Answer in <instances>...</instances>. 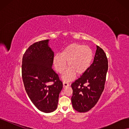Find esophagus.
I'll return each instance as SVG.
<instances>
[{
  "label": "esophagus",
  "mask_w": 129,
  "mask_h": 129,
  "mask_svg": "<svg viewBox=\"0 0 129 129\" xmlns=\"http://www.w3.org/2000/svg\"><path fill=\"white\" fill-rule=\"evenodd\" d=\"M63 86L65 87H68V86H69V85H70L69 83H68L67 82H66V81L63 82Z\"/></svg>",
  "instance_id": "esophagus-1"
}]
</instances>
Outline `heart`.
Instances as JSON below:
<instances>
[{
    "label": "heart",
    "instance_id": "heart-1",
    "mask_svg": "<svg viewBox=\"0 0 129 129\" xmlns=\"http://www.w3.org/2000/svg\"><path fill=\"white\" fill-rule=\"evenodd\" d=\"M93 58L91 48L88 46L74 43L66 47L61 54H57L54 57L53 63L56 71L61 74L67 67L68 69L63 79L70 81L75 77L83 75L90 67Z\"/></svg>",
    "mask_w": 129,
    "mask_h": 129
}]
</instances>
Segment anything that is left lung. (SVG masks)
Returning <instances> with one entry per match:
<instances>
[{
  "mask_svg": "<svg viewBox=\"0 0 129 129\" xmlns=\"http://www.w3.org/2000/svg\"><path fill=\"white\" fill-rule=\"evenodd\" d=\"M108 62L104 50L97 46L94 60L90 67L71 86L72 103L78 112H87L98 102L104 89Z\"/></svg>",
  "mask_w": 129,
  "mask_h": 129,
  "instance_id": "left-lung-1",
  "label": "left lung"
}]
</instances>
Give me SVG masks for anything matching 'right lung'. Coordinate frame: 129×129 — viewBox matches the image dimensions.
I'll list each match as a JSON object with an SVG mask.
<instances>
[{"mask_svg":"<svg viewBox=\"0 0 129 129\" xmlns=\"http://www.w3.org/2000/svg\"><path fill=\"white\" fill-rule=\"evenodd\" d=\"M49 40L37 42L24 53L22 61V77L29 98L39 110L52 112L57 107L63 84L52 66L54 52L48 46ZM50 81H53L49 86Z\"/></svg>","mask_w":129,"mask_h":129,"instance_id":"obj_1","label":"right lung"}]
</instances>
